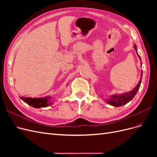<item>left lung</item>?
<instances>
[{"label":"left lung","mask_w":157,"mask_h":157,"mask_svg":"<svg viewBox=\"0 0 157 157\" xmlns=\"http://www.w3.org/2000/svg\"><path fill=\"white\" fill-rule=\"evenodd\" d=\"M134 48L136 50V52L137 53V56L139 57L140 61H141L140 56H139L138 54H137V46L136 44H134ZM142 75H143V72L141 71V77H140V80L138 84H137L136 85V86L134 89L132 90L131 91L128 92L123 93V94H113V95H111V96H109L108 99H105V101L108 104H109V105H111L114 107H120L122 105H125V104L130 101L132 99L134 98V96H136V94H137V91H138V90L140 87Z\"/></svg>","instance_id":"obj_1"}]
</instances>
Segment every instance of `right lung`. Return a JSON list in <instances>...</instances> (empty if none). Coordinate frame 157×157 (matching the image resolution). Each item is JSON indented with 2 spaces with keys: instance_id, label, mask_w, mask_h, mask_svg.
Masks as SVG:
<instances>
[{
  "instance_id": "add662e5",
  "label": "right lung",
  "mask_w": 157,
  "mask_h": 157,
  "mask_svg": "<svg viewBox=\"0 0 157 157\" xmlns=\"http://www.w3.org/2000/svg\"><path fill=\"white\" fill-rule=\"evenodd\" d=\"M68 85V84H67ZM21 99L27 103L28 105L35 108L46 107L54 103V99L52 100L50 96H46L42 98H29V97H21Z\"/></svg>"
}]
</instances>
